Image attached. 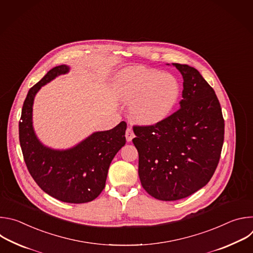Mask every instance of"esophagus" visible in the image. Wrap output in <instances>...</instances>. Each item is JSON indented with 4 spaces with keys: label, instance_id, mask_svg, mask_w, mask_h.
<instances>
[{
    "label": "esophagus",
    "instance_id": "1",
    "mask_svg": "<svg viewBox=\"0 0 253 253\" xmlns=\"http://www.w3.org/2000/svg\"><path fill=\"white\" fill-rule=\"evenodd\" d=\"M125 136H126V140H127V142H131V141H132V139L135 137V135H134V133H133L132 129H131V128H129V127L126 129Z\"/></svg>",
    "mask_w": 253,
    "mask_h": 253
}]
</instances>
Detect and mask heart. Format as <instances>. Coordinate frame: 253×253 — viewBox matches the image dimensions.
<instances>
[{"label":"heart","mask_w":253,"mask_h":253,"mask_svg":"<svg viewBox=\"0 0 253 253\" xmlns=\"http://www.w3.org/2000/svg\"><path fill=\"white\" fill-rule=\"evenodd\" d=\"M116 98L129 107L131 121L154 127L165 121L180 98V85L171 75L141 66L122 71L114 81Z\"/></svg>","instance_id":"obj_1"}]
</instances>
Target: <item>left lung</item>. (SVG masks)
Instances as JSON below:
<instances>
[{"label":"left lung","instance_id":"obj_1","mask_svg":"<svg viewBox=\"0 0 253 253\" xmlns=\"http://www.w3.org/2000/svg\"><path fill=\"white\" fill-rule=\"evenodd\" d=\"M183 77L180 109L154 127L135 126L138 174L148 194L162 201L204 187L218 165L224 120L214 90L188 65L172 64Z\"/></svg>","mask_w":253,"mask_h":253}]
</instances>
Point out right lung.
Instances as JSON below:
<instances>
[{
    "mask_svg": "<svg viewBox=\"0 0 253 253\" xmlns=\"http://www.w3.org/2000/svg\"><path fill=\"white\" fill-rule=\"evenodd\" d=\"M70 67L60 65L28 92L19 123L20 144L27 168L40 188L67 203H86L99 196L105 187L109 166L125 145L127 124L97 131L68 149H53L39 140L33 126L36 94L56 77L67 74Z\"/></svg>",
    "mask_w": 253,
    "mask_h": 253,
    "instance_id": "1",
    "label": "right lung"
}]
</instances>
